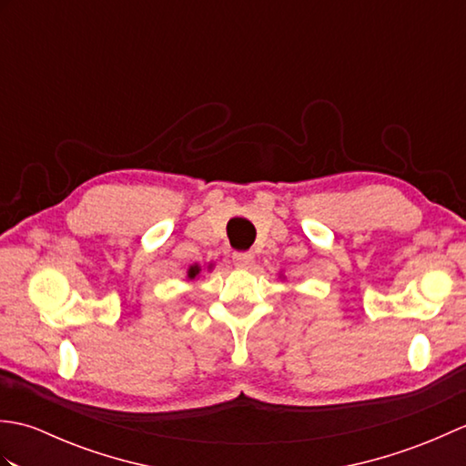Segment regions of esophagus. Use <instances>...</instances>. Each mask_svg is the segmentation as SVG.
Instances as JSON below:
<instances>
[{
    "label": "esophagus",
    "instance_id": "34e87169",
    "mask_svg": "<svg viewBox=\"0 0 466 466\" xmlns=\"http://www.w3.org/2000/svg\"><path fill=\"white\" fill-rule=\"evenodd\" d=\"M232 260H234L236 266H238V268H250L252 262H254V254H250V252H234Z\"/></svg>",
    "mask_w": 466,
    "mask_h": 466
}]
</instances>
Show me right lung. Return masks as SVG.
<instances>
[{
	"label": "right lung",
	"mask_w": 466,
	"mask_h": 466,
	"mask_svg": "<svg viewBox=\"0 0 466 466\" xmlns=\"http://www.w3.org/2000/svg\"><path fill=\"white\" fill-rule=\"evenodd\" d=\"M200 274V266H190V270H187V279H196V276Z\"/></svg>",
	"instance_id": "1"
}]
</instances>
